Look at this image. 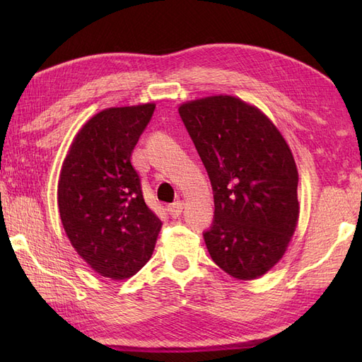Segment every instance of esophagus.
I'll use <instances>...</instances> for the list:
<instances>
[{"instance_id":"1","label":"esophagus","mask_w":362,"mask_h":362,"mask_svg":"<svg viewBox=\"0 0 362 362\" xmlns=\"http://www.w3.org/2000/svg\"><path fill=\"white\" fill-rule=\"evenodd\" d=\"M182 210H184V202H182V201H178V202H175V204H172V205L168 206V211H169V214H170L173 218L180 217L181 213H182Z\"/></svg>"}]
</instances>
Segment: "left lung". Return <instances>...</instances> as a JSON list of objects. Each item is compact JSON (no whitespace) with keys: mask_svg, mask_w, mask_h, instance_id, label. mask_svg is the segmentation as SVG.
Returning <instances> with one entry per match:
<instances>
[{"mask_svg":"<svg viewBox=\"0 0 362 362\" xmlns=\"http://www.w3.org/2000/svg\"><path fill=\"white\" fill-rule=\"evenodd\" d=\"M178 112L214 193L208 252L235 279L266 275L299 221V173L288 144L258 107L237 96L199 98Z\"/></svg>","mask_w":362,"mask_h":362,"instance_id":"obj_1","label":"left lung"}]
</instances>
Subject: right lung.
<instances>
[{"label": "right lung", "instance_id": "1", "mask_svg": "<svg viewBox=\"0 0 362 362\" xmlns=\"http://www.w3.org/2000/svg\"><path fill=\"white\" fill-rule=\"evenodd\" d=\"M156 104L110 107L75 134L57 185L72 247L98 275L128 279L154 252L161 221L145 204L131 154Z\"/></svg>", "mask_w": 362, "mask_h": 362}]
</instances>
